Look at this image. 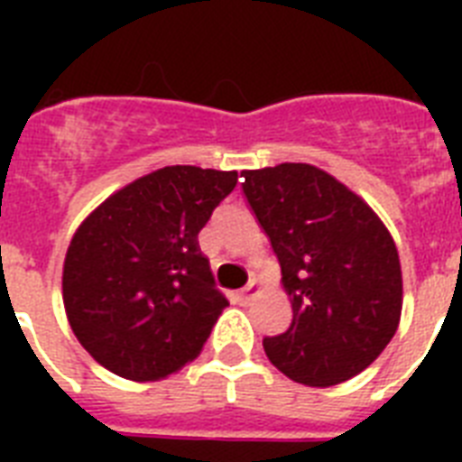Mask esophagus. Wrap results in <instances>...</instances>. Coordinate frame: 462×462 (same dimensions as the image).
Returning <instances> with one entry per match:
<instances>
[{
    "label": "esophagus",
    "mask_w": 462,
    "mask_h": 462,
    "mask_svg": "<svg viewBox=\"0 0 462 462\" xmlns=\"http://www.w3.org/2000/svg\"><path fill=\"white\" fill-rule=\"evenodd\" d=\"M256 292H259V281H252L245 290H242V292H239V300H242L245 304H249L254 297H256Z\"/></svg>",
    "instance_id": "1"
}]
</instances>
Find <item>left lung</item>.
I'll return each mask as SVG.
<instances>
[{"label": "left lung", "instance_id": "8db88e82", "mask_svg": "<svg viewBox=\"0 0 462 462\" xmlns=\"http://www.w3.org/2000/svg\"><path fill=\"white\" fill-rule=\"evenodd\" d=\"M242 177L292 302L290 328L263 337L271 365L316 388L357 376L401 321L402 275L391 232L355 191L307 162Z\"/></svg>", "mask_w": 462, "mask_h": 462}]
</instances>
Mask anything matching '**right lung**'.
<instances>
[{"instance_id":"1","label":"right lung","mask_w":462,"mask_h":462,"mask_svg":"<svg viewBox=\"0 0 462 462\" xmlns=\"http://www.w3.org/2000/svg\"><path fill=\"white\" fill-rule=\"evenodd\" d=\"M237 172L172 165L126 184L76 230L61 292L79 343L122 379L158 381L191 362L227 300L199 232Z\"/></svg>"}]
</instances>
